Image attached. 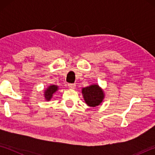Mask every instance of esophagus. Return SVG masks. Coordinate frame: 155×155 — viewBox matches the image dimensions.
<instances>
[{
	"label": "esophagus",
	"instance_id": "esophagus-1",
	"mask_svg": "<svg viewBox=\"0 0 155 155\" xmlns=\"http://www.w3.org/2000/svg\"><path fill=\"white\" fill-rule=\"evenodd\" d=\"M68 87H69L70 89H71V90H73V89H74L75 87H76V85L74 83H69L68 85Z\"/></svg>",
	"mask_w": 155,
	"mask_h": 155
}]
</instances>
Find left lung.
Listing matches in <instances>:
<instances>
[{"instance_id": "8db88e82", "label": "left lung", "mask_w": 155, "mask_h": 155, "mask_svg": "<svg viewBox=\"0 0 155 155\" xmlns=\"http://www.w3.org/2000/svg\"><path fill=\"white\" fill-rule=\"evenodd\" d=\"M82 94L85 103L92 107L100 105L104 98V91L98 84L82 88Z\"/></svg>"}]
</instances>
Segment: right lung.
<instances>
[{
	"label": "right lung",
	"mask_w": 155,
	"mask_h": 155,
	"mask_svg": "<svg viewBox=\"0 0 155 155\" xmlns=\"http://www.w3.org/2000/svg\"><path fill=\"white\" fill-rule=\"evenodd\" d=\"M59 87L55 85H51L48 86V87L46 88V90H44V98L46 100V101H51L53 94L56 92V91L58 90Z\"/></svg>",
	"instance_id": "1"
}]
</instances>
